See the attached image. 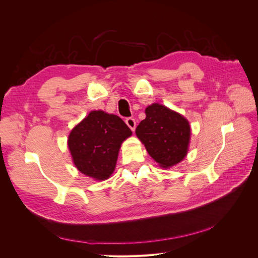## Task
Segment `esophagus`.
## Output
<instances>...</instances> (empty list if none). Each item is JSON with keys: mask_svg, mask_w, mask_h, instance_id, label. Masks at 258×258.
I'll return each mask as SVG.
<instances>
[{"mask_svg": "<svg viewBox=\"0 0 258 258\" xmlns=\"http://www.w3.org/2000/svg\"><path fill=\"white\" fill-rule=\"evenodd\" d=\"M126 123L128 124V127H129L132 131H135V130H136L137 123H136L135 118H132V117H128V118L126 119Z\"/></svg>", "mask_w": 258, "mask_h": 258, "instance_id": "1", "label": "esophagus"}]
</instances>
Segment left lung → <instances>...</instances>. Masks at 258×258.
<instances>
[{
	"label": "left lung",
	"instance_id": "obj_1",
	"mask_svg": "<svg viewBox=\"0 0 258 258\" xmlns=\"http://www.w3.org/2000/svg\"><path fill=\"white\" fill-rule=\"evenodd\" d=\"M146 117L136 129L151 157L162 168L172 167L187 154L190 138L189 123L168 107L154 103L146 107Z\"/></svg>",
	"mask_w": 258,
	"mask_h": 258
}]
</instances>
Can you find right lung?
<instances>
[{"label": "right lung", "mask_w": 258, "mask_h": 258, "mask_svg": "<svg viewBox=\"0 0 258 258\" xmlns=\"http://www.w3.org/2000/svg\"><path fill=\"white\" fill-rule=\"evenodd\" d=\"M131 134L120 117L103 111L90 112L69 136L68 145L76 168L99 181L108 178L121 143Z\"/></svg>", "instance_id": "right-lung-1"}]
</instances>
